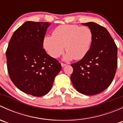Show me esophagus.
<instances>
[{
    "mask_svg": "<svg viewBox=\"0 0 123 123\" xmlns=\"http://www.w3.org/2000/svg\"><path fill=\"white\" fill-rule=\"evenodd\" d=\"M66 65H67V64H64V63L61 62V66L62 67H64L66 66Z\"/></svg>",
    "mask_w": 123,
    "mask_h": 123,
    "instance_id": "obj_1",
    "label": "esophagus"
}]
</instances>
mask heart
Wrapping results in <instances>:
<instances>
[{
    "label": "heart",
    "instance_id": "1",
    "mask_svg": "<svg viewBox=\"0 0 123 123\" xmlns=\"http://www.w3.org/2000/svg\"><path fill=\"white\" fill-rule=\"evenodd\" d=\"M93 40V34L89 27L78 25L64 24L57 27L52 36L43 39L44 50L54 58L63 54L64 49L67 52L64 59L80 60L89 52Z\"/></svg>",
    "mask_w": 123,
    "mask_h": 123
}]
</instances>
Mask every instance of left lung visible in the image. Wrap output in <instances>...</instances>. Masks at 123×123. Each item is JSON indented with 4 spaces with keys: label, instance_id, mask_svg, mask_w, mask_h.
Returning a JSON list of instances; mask_svg holds the SVG:
<instances>
[{
    "label": "left lung",
    "instance_id": "1",
    "mask_svg": "<svg viewBox=\"0 0 123 123\" xmlns=\"http://www.w3.org/2000/svg\"><path fill=\"white\" fill-rule=\"evenodd\" d=\"M93 34L89 52L72 64L71 80L79 92L94 95L104 91L112 83L117 67V47L107 30L93 22L82 23Z\"/></svg>",
    "mask_w": 123,
    "mask_h": 123
}]
</instances>
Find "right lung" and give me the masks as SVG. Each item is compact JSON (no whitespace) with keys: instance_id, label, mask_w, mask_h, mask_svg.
Listing matches in <instances>:
<instances>
[{"instance_id":"obj_1","label":"right lung","mask_w":123,"mask_h":123,"mask_svg":"<svg viewBox=\"0 0 123 123\" xmlns=\"http://www.w3.org/2000/svg\"><path fill=\"white\" fill-rule=\"evenodd\" d=\"M49 25L48 22H25L15 31L6 52L13 83L23 92L37 97L49 92L61 70L59 61L43 48Z\"/></svg>"}]
</instances>
